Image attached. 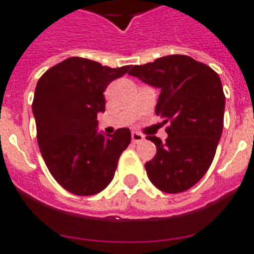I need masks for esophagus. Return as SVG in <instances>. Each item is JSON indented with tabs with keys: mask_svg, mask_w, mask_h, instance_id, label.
<instances>
[{
	"mask_svg": "<svg viewBox=\"0 0 254 254\" xmlns=\"http://www.w3.org/2000/svg\"><path fill=\"white\" fill-rule=\"evenodd\" d=\"M131 141L134 143L141 142V141H143V135L141 133H138V131H133L131 133Z\"/></svg>",
	"mask_w": 254,
	"mask_h": 254,
	"instance_id": "34e87169",
	"label": "esophagus"
}]
</instances>
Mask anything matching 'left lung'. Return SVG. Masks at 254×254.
Segmentation results:
<instances>
[{"mask_svg": "<svg viewBox=\"0 0 254 254\" xmlns=\"http://www.w3.org/2000/svg\"><path fill=\"white\" fill-rule=\"evenodd\" d=\"M161 89L155 115L169 123L165 142L155 135L157 154L145 163L150 182L167 193L183 192L204 177L220 141L225 96L219 75L186 55H169L127 72Z\"/></svg>", "mask_w": 254, "mask_h": 254, "instance_id": "8db88e82", "label": "left lung"}]
</instances>
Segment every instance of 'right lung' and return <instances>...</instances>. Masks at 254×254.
Returning <instances> with one entry per match:
<instances>
[{"label": "right lung", "instance_id": "add662e5", "mask_svg": "<svg viewBox=\"0 0 254 254\" xmlns=\"http://www.w3.org/2000/svg\"><path fill=\"white\" fill-rule=\"evenodd\" d=\"M129 68L75 57L51 67L38 80L33 101L38 145L51 175L73 195L103 191L130 143L127 127L112 135L97 130V115L105 111V88Z\"/></svg>", "mask_w": 254, "mask_h": 254}]
</instances>
